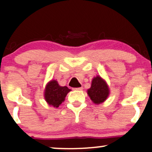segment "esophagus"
Returning a JSON list of instances; mask_svg holds the SVG:
<instances>
[{
    "mask_svg": "<svg viewBox=\"0 0 152 152\" xmlns=\"http://www.w3.org/2000/svg\"><path fill=\"white\" fill-rule=\"evenodd\" d=\"M82 89H83V88H82V87H79V88H74V90H76V91H81Z\"/></svg>",
    "mask_w": 152,
    "mask_h": 152,
    "instance_id": "esophagus-1",
    "label": "esophagus"
}]
</instances>
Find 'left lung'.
Segmentation results:
<instances>
[{"mask_svg": "<svg viewBox=\"0 0 152 152\" xmlns=\"http://www.w3.org/2000/svg\"><path fill=\"white\" fill-rule=\"evenodd\" d=\"M87 94L94 104L98 105L105 102L109 97V87L105 80L97 75L92 79L91 85L87 90Z\"/></svg>", "mask_w": 152, "mask_h": 152, "instance_id": "obj_1", "label": "left lung"}]
</instances>
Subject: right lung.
<instances>
[{"mask_svg":"<svg viewBox=\"0 0 152 152\" xmlns=\"http://www.w3.org/2000/svg\"><path fill=\"white\" fill-rule=\"evenodd\" d=\"M71 91L67 86H60L56 80H51L47 83L45 88L44 99L48 105L58 108Z\"/></svg>","mask_w":152,"mask_h":152,"instance_id":"right-lung-1","label":"right lung"}]
</instances>
